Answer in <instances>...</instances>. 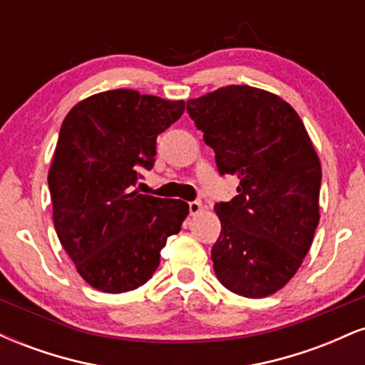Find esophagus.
<instances>
[{
  "label": "esophagus",
  "instance_id": "1",
  "mask_svg": "<svg viewBox=\"0 0 365 365\" xmlns=\"http://www.w3.org/2000/svg\"><path fill=\"white\" fill-rule=\"evenodd\" d=\"M188 211H190L192 216L199 215L202 211V202L200 200H192V202H188Z\"/></svg>",
  "mask_w": 365,
  "mask_h": 365
}]
</instances>
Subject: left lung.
Segmentation results:
<instances>
[{
	"instance_id": "1",
	"label": "left lung",
	"mask_w": 365,
	"mask_h": 365,
	"mask_svg": "<svg viewBox=\"0 0 365 365\" xmlns=\"http://www.w3.org/2000/svg\"><path fill=\"white\" fill-rule=\"evenodd\" d=\"M187 113L215 149L220 175L240 180L238 194L215 206L217 279L247 299L282 290L319 223L321 163L302 120L282 98L249 86L190 99Z\"/></svg>"
}]
</instances>
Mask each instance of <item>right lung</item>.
<instances>
[{
  "label": "right lung",
  "mask_w": 365,
  "mask_h": 365,
  "mask_svg": "<svg viewBox=\"0 0 365 365\" xmlns=\"http://www.w3.org/2000/svg\"><path fill=\"white\" fill-rule=\"evenodd\" d=\"M183 111V101L116 89L83 99L63 120L48 175L54 230L96 290L144 284L168 237L182 228L187 202L133 187L139 171L154 166L158 135Z\"/></svg>",
  "instance_id": "right-lung-1"
}]
</instances>
